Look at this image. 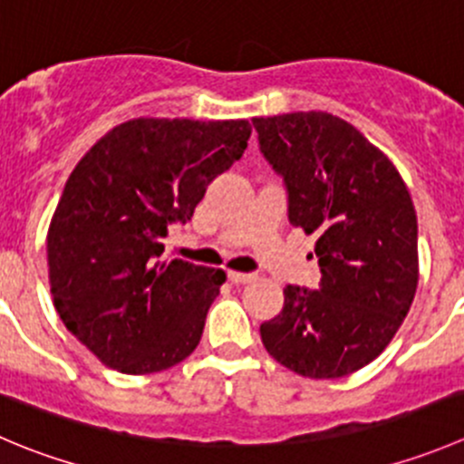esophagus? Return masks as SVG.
<instances>
[{"label":"esophagus","mask_w":464,"mask_h":464,"mask_svg":"<svg viewBox=\"0 0 464 464\" xmlns=\"http://www.w3.org/2000/svg\"><path fill=\"white\" fill-rule=\"evenodd\" d=\"M227 276H228V281L236 283V285H246V283H251L256 278L254 274H242V272H228Z\"/></svg>","instance_id":"1"}]
</instances>
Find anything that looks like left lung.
Instances as JSON below:
<instances>
[{"instance_id": "8db88e82", "label": "left lung", "mask_w": 464, "mask_h": 464, "mask_svg": "<svg viewBox=\"0 0 464 464\" xmlns=\"http://www.w3.org/2000/svg\"><path fill=\"white\" fill-rule=\"evenodd\" d=\"M260 151L283 174L290 224L317 237V290L287 285L260 324L269 356L308 379L370 365L397 335L420 281L417 213L392 160L324 111L254 118Z\"/></svg>"}]
</instances>
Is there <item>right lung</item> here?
<instances>
[{"label": "right lung", "instance_id": "obj_1", "mask_svg": "<svg viewBox=\"0 0 464 464\" xmlns=\"http://www.w3.org/2000/svg\"><path fill=\"white\" fill-rule=\"evenodd\" d=\"M246 120L133 118L76 163L47 231L53 308L106 367L140 376L186 361L222 269L159 260L215 177L246 150Z\"/></svg>", "mask_w": 464, "mask_h": 464}]
</instances>
